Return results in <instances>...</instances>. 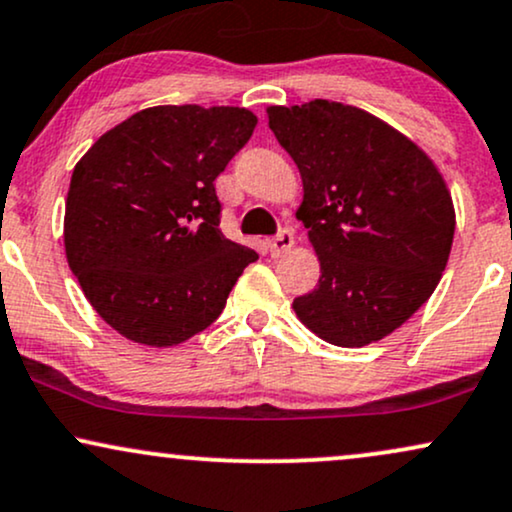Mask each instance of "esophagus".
<instances>
[{
	"mask_svg": "<svg viewBox=\"0 0 512 512\" xmlns=\"http://www.w3.org/2000/svg\"><path fill=\"white\" fill-rule=\"evenodd\" d=\"M293 233L288 231V229H281L279 233H276L274 238H269L267 240V248H269V255L272 257H279V255H283V252H288L293 248Z\"/></svg>",
	"mask_w": 512,
	"mask_h": 512,
	"instance_id": "esophagus-1",
	"label": "esophagus"
}]
</instances>
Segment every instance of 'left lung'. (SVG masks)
Returning <instances> with one entry per match:
<instances>
[{"label":"left lung","mask_w":512,"mask_h":512,"mask_svg":"<svg viewBox=\"0 0 512 512\" xmlns=\"http://www.w3.org/2000/svg\"><path fill=\"white\" fill-rule=\"evenodd\" d=\"M303 176L298 217L319 255L315 291L293 300L307 329L341 348L381 341L434 293L455 212L432 159L377 116L341 102L269 107Z\"/></svg>","instance_id":"1"}]
</instances>
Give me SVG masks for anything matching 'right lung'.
Here are the masks:
<instances>
[{
  "label": "right lung",
  "instance_id": "1",
  "mask_svg": "<svg viewBox=\"0 0 512 512\" xmlns=\"http://www.w3.org/2000/svg\"><path fill=\"white\" fill-rule=\"evenodd\" d=\"M240 107L164 104L85 152L66 197L71 272L121 336L166 348L207 329L257 252L221 233L214 181L250 140Z\"/></svg>",
  "mask_w": 512,
  "mask_h": 512
}]
</instances>
